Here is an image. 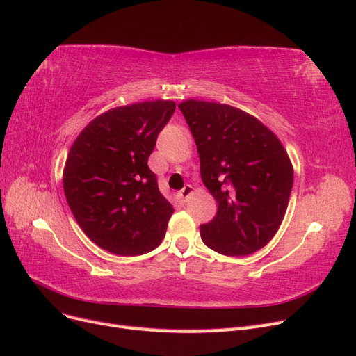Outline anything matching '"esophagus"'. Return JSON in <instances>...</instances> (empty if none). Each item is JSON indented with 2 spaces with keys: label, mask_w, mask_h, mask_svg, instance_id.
Here are the masks:
<instances>
[{
  "label": "esophagus",
  "mask_w": 356,
  "mask_h": 356,
  "mask_svg": "<svg viewBox=\"0 0 356 356\" xmlns=\"http://www.w3.org/2000/svg\"><path fill=\"white\" fill-rule=\"evenodd\" d=\"M191 195H193V187H191L190 184H187L184 188H182V190L178 193V196H179V199H181L182 202H186Z\"/></svg>",
  "instance_id": "34e87169"
}]
</instances>
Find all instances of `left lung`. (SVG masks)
Segmentation results:
<instances>
[{"label": "left lung", "mask_w": 356, "mask_h": 356, "mask_svg": "<svg viewBox=\"0 0 356 356\" xmlns=\"http://www.w3.org/2000/svg\"><path fill=\"white\" fill-rule=\"evenodd\" d=\"M200 159L204 187L218 203L200 225L204 245L222 255H250L279 230L294 169L279 138L257 117L227 104L187 99L179 105Z\"/></svg>", "instance_id": "8db88e82"}]
</instances>
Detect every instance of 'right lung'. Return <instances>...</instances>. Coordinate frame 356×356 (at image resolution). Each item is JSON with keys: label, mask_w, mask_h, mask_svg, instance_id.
<instances>
[{"label": "right lung", "mask_w": 356, "mask_h": 356, "mask_svg": "<svg viewBox=\"0 0 356 356\" xmlns=\"http://www.w3.org/2000/svg\"><path fill=\"white\" fill-rule=\"evenodd\" d=\"M174 101L115 106L75 138L63 168V191L88 238L115 255H143L165 238L174 213L148 168Z\"/></svg>", "instance_id": "add662e5"}]
</instances>
